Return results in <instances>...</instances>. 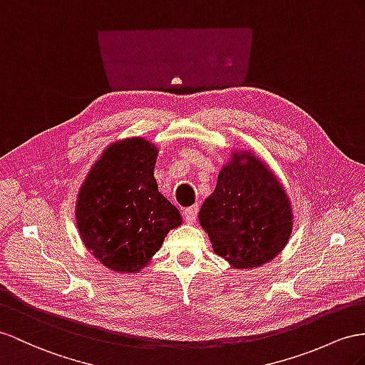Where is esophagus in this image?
Segmentation results:
<instances>
[{
	"instance_id": "obj_1",
	"label": "esophagus",
	"mask_w": 365,
	"mask_h": 365,
	"mask_svg": "<svg viewBox=\"0 0 365 365\" xmlns=\"http://www.w3.org/2000/svg\"><path fill=\"white\" fill-rule=\"evenodd\" d=\"M197 212H199V207L197 205H194V207L183 210V217L188 223H194L195 220H197Z\"/></svg>"
}]
</instances>
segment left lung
<instances>
[{
	"label": "left lung",
	"instance_id": "1",
	"mask_svg": "<svg viewBox=\"0 0 365 365\" xmlns=\"http://www.w3.org/2000/svg\"><path fill=\"white\" fill-rule=\"evenodd\" d=\"M293 212L273 173L250 153H235L203 202L199 222L214 253L235 268H255L277 256L292 235Z\"/></svg>",
	"mask_w": 365,
	"mask_h": 365
}]
</instances>
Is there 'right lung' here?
<instances>
[{"label": "right lung", "mask_w": 365, "mask_h": 365, "mask_svg": "<svg viewBox=\"0 0 365 365\" xmlns=\"http://www.w3.org/2000/svg\"><path fill=\"white\" fill-rule=\"evenodd\" d=\"M157 148L143 138L112 143L92 166L77 200L83 244L112 272L137 273L162 247L180 212L158 192Z\"/></svg>", "instance_id": "1"}]
</instances>
